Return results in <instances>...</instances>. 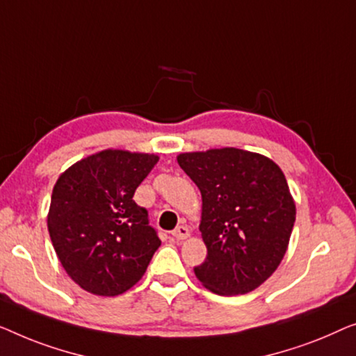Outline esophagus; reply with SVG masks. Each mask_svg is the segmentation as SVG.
<instances>
[{
	"instance_id": "esophagus-1",
	"label": "esophagus",
	"mask_w": 356,
	"mask_h": 356,
	"mask_svg": "<svg viewBox=\"0 0 356 356\" xmlns=\"http://www.w3.org/2000/svg\"><path fill=\"white\" fill-rule=\"evenodd\" d=\"M190 235V230L187 226H179L177 229L172 230V238L174 240H185Z\"/></svg>"
}]
</instances>
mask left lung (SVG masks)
<instances>
[{
  "mask_svg": "<svg viewBox=\"0 0 356 356\" xmlns=\"http://www.w3.org/2000/svg\"><path fill=\"white\" fill-rule=\"evenodd\" d=\"M179 166L202 193L204 263L193 269L218 295L252 292L287 252L295 202L273 159L238 148L180 153Z\"/></svg>",
  "mask_w": 356,
  "mask_h": 356,
  "instance_id": "1",
  "label": "left lung"
}]
</instances>
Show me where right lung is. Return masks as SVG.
Instances as JSON below:
<instances>
[{"mask_svg": "<svg viewBox=\"0 0 356 356\" xmlns=\"http://www.w3.org/2000/svg\"><path fill=\"white\" fill-rule=\"evenodd\" d=\"M156 154L103 149L66 169L53 187L48 232L63 268L93 295L116 297L147 271L161 240L134 193Z\"/></svg>", "mask_w": 356, "mask_h": 356, "instance_id": "add662e5", "label": "right lung"}]
</instances>
